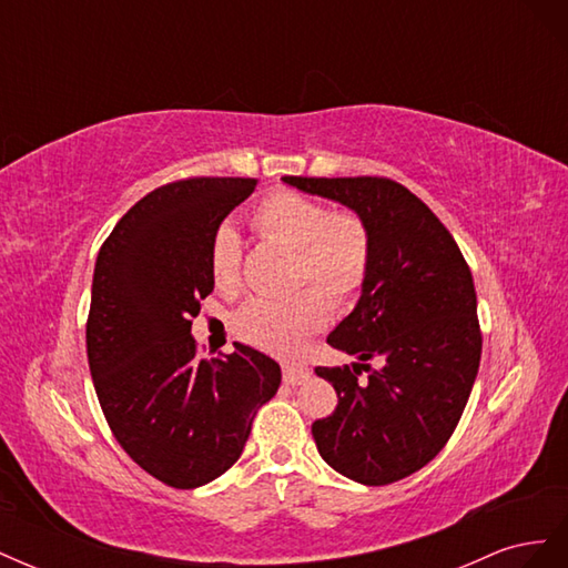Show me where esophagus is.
I'll return each instance as SVG.
<instances>
[{
  "mask_svg": "<svg viewBox=\"0 0 568 568\" xmlns=\"http://www.w3.org/2000/svg\"><path fill=\"white\" fill-rule=\"evenodd\" d=\"M307 379H311V369H307L305 365H296V363L284 365V384L298 386V384H303Z\"/></svg>",
  "mask_w": 568,
  "mask_h": 568,
  "instance_id": "34e87169",
  "label": "esophagus"
}]
</instances>
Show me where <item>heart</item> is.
Segmentation results:
<instances>
[{
    "label": "heart",
    "mask_w": 568,
    "mask_h": 568,
    "mask_svg": "<svg viewBox=\"0 0 568 568\" xmlns=\"http://www.w3.org/2000/svg\"><path fill=\"white\" fill-rule=\"evenodd\" d=\"M253 227L296 251V286L317 284L334 303L353 298L367 277L369 230L355 213H332L320 199L277 189L255 205ZM209 267L222 294L242 286V234L230 222L211 239ZM321 292L307 286L286 298H253L234 315V329L263 351L294 353L329 315Z\"/></svg>",
    "instance_id": "1"
}]
</instances>
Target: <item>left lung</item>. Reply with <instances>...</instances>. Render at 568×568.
<instances>
[{
	"label": "left lung",
	"instance_id": "1",
	"mask_svg": "<svg viewBox=\"0 0 568 568\" xmlns=\"http://www.w3.org/2000/svg\"><path fill=\"white\" fill-rule=\"evenodd\" d=\"M351 209L369 230V270L348 317L326 336L353 369L315 367L338 405L313 424L322 459L363 486L419 471L453 436L480 363L467 261L432 209L386 178H282ZM382 358V371H369ZM369 371L365 383L356 376Z\"/></svg>",
	"mask_w": 568,
	"mask_h": 568
}]
</instances>
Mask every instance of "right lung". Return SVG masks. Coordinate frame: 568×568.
Segmentation results:
<instances>
[{
    "mask_svg": "<svg viewBox=\"0 0 568 568\" xmlns=\"http://www.w3.org/2000/svg\"><path fill=\"white\" fill-rule=\"evenodd\" d=\"M257 180L192 178L153 189L120 217L92 280L88 359L115 440L153 478L199 488L242 457L255 412L282 384L244 343L199 359L192 317L213 291L215 230Z\"/></svg>",
    "mask_w": 568,
    "mask_h": 568,
    "instance_id": "add662e5",
    "label": "right lung"
}]
</instances>
